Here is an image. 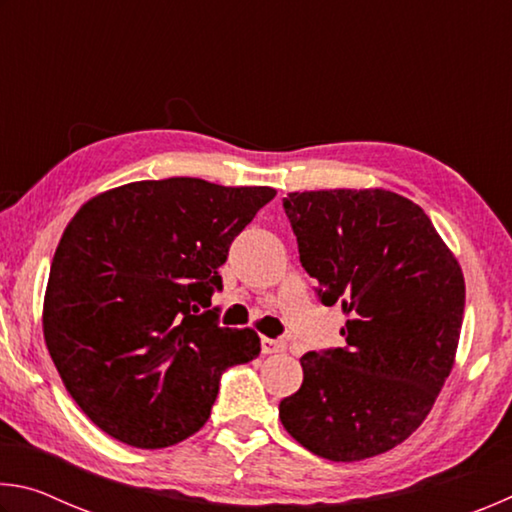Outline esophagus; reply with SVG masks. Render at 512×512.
Listing matches in <instances>:
<instances>
[{
  "label": "esophagus",
  "mask_w": 512,
  "mask_h": 512,
  "mask_svg": "<svg viewBox=\"0 0 512 512\" xmlns=\"http://www.w3.org/2000/svg\"><path fill=\"white\" fill-rule=\"evenodd\" d=\"M287 350V343L280 339H268V336H262V352L264 354H275V352H284Z\"/></svg>",
  "instance_id": "34e87169"
}]
</instances>
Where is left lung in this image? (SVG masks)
<instances>
[{"instance_id": "1", "label": "left lung", "mask_w": 512, "mask_h": 512, "mask_svg": "<svg viewBox=\"0 0 512 512\" xmlns=\"http://www.w3.org/2000/svg\"><path fill=\"white\" fill-rule=\"evenodd\" d=\"M282 205L318 300L348 320L343 348L300 359L305 377L280 420L327 461L384 454L420 427L452 372L461 266L422 207L395 192H293Z\"/></svg>"}]
</instances>
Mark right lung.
Wrapping results in <instances>:
<instances>
[{
  "label": "right lung",
  "mask_w": 512,
  "mask_h": 512,
  "mask_svg": "<svg viewBox=\"0 0 512 512\" xmlns=\"http://www.w3.org/2000/svg\"><path fill=\"white\" fill-rule=\"evenodd\" d=\"M275 196L201 178L94 196L60 237L42 329L81 411L119 443L176 445L210 418L225 368L253 361V329L219 325L230 244Z\"/></svg>",
  "instance_id": "add662e5"
}]
</instances>
